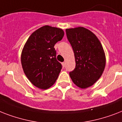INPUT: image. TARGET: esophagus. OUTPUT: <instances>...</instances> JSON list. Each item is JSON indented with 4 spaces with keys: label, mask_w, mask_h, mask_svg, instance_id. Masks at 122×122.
Listing matches in <instances>:
<instances>
[{
    "label": "esophagus",
    "mask_w": 122,
    "mask_h": 122,
    "mask_svg": "<svg viewBox=\"0 0 122 122\" xmlns=\"http://www.w3.org/2000/svg\"><path fill=\"white\" fill-rule=\"evenodd\" d=\"M65 64H66V63H65V62H63V63H62V65H63V67L65 66Z\"/></svg>",
    "instance_id": "esophagus-1"
}]
</instances>
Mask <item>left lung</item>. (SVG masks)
I'll use <instances>...</instances> for the list:
<instances>
[{
	"mask_svg": "<svg viewBox=\"0 0 122 122\" xmlns=\"http://www.w3.org/2000/svg\"><path fill=\"white\" fill-rule=\"evenodd\" d=\"M66 33L76 63L70 76L78 87H91L100 78L105 68L106 57L102 45L92 31L83 27L66 29Z\"/></svg>",
	"mask_w": 122,
	"mask_h": 122,
	"instance_id": "obj_1",
	"label": "left lung"
}]
</instances>
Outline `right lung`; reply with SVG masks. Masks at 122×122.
<instances>
[{
	"label": "right lung",
	"instance_id": "right-lung-1",
	"mask_svg": "<svg viewBox=\"0 0 122 122\" xmlns=\"http://www.w3.org/2000/svg\"><path fill=\"white\" fill-rule=\"evenodd\" d=\"M64 36L58 28L44 26L31 34L22 51L24 73L35 87L47 89L55 83L62 65L56 59L54 45Z\"/></svg>",
	"mask_w": 122,
	"mask_h": 122
}]
</instances>
